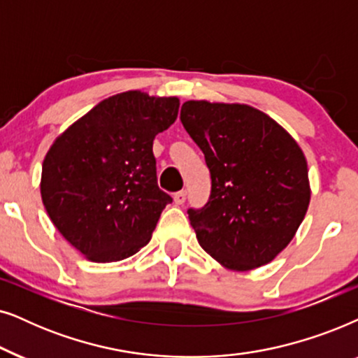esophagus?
Segmentation results:
<instances>
[{
    "mask_svg": "<svg viewBox=\"0 0 358 358\" xmlns=\"http://www.w3.org/2000/svg\"><path fill=\"white\" fill-rule=\"evenodd\" d=\"M173 199H175V204H183L185 201H187V192H185V189H182V192H176L175 194H173Z\"/></svg>",
    "mask_w": 358,
    "mask_h": 358,
    "instance_id": "esophagus-1",
    "label": "esophagus"
}]
</instances>
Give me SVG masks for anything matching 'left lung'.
<instances>
[{
	"mask_svg": "<svg viewBox=\"0 0 358 358\" xmlns=\"http://www.w3.org/2000/svg\"><path fill=\"white\" fill-rule=\"evenodd\" d=\"M183 127L203 150L211 194L188 209L199 245L231 270L268 264L308 211V165L280 124L247 104L183 103Z\"/></svg>",
	"mask_w": 358,
	"mask_h": 358,
	"instance_id": "1",
	"label": "left lung"
}]
</instances>
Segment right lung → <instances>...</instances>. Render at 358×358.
<instances>
[{
  "label": "right lung",
  "instance_id": "obj_1",
  "mask_svg": "<svg viewBox=\"0 0 358 358\" xmlns=\"http://www.w3.org/2000/svg\"><path fill=\"white\" fill-rule=\"evenodd\" d=\"M178 98L141 92L96 104L55 139L41 194L59 232L92 262H117L150 241L171 196L157 185L152 152L178 116Z\"/></svg>",
  "mask_w": 358,
  "mask_h": 358
}]
</instances>
